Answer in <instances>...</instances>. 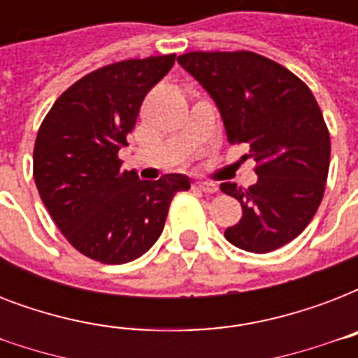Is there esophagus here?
I'll use <instances>...</instances> for the list:
<instances>
[{"label": "esophagus", "instance_id": "34e87169", "mask_svg": "<svg viewBox=\"0 0 358 358\" xmlns=\"http://www.w3.org/2000/svg\"><path fill=\"white\" fill-rule=\"evenodd\" d=\"M196 191H202V193H208V195H212V193H215L217 191V185L215 184H210V182H196L195 185H193Z\"/></svg>", "mask_w": 358, "mask_h": 358}]
</instances>
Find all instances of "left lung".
<instances>
[{
    "instance_id": "obj_1",
    "label": "left lung",
    "mask_w": 358,
    "mask_h": 358,
    "mask_svg": "<svg viewBox=\"0 0 358 358\" xmlns=\"http://www.w3.org/2000/svg\"><path fill=\"white\" fill-rule=\"evenodd\" d=\"M178 63L213 98L230 145L247 143L258 182L221 191L243 215L224 238L249 252H271L306 229L323 199L331 137L312 91L282 64L255 52H189Z\"/></svg>"
}]
</instances>
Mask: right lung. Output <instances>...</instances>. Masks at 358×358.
Here are the masks:
<instances>
[{
	"mask_svg": "<svg viewBox=\"0 0 358 358\" xmlns=\"http://www.w3.org/2000/svg\"><path fill=\"white\" fill-rule=\"evenodd\" d=\"M174 53L128 59L83 76L42 120L33 150V176L53 223L81 255L126 264L156 243L169 206L189 189L184 174L156 182L122 171L128 145L152 87L173 69Z\"/></svg>",
	"mask_w": 358,
	"mask_h": 358,
	"instance_id": "1",
	"label": "right lung"
}]
</instances>
